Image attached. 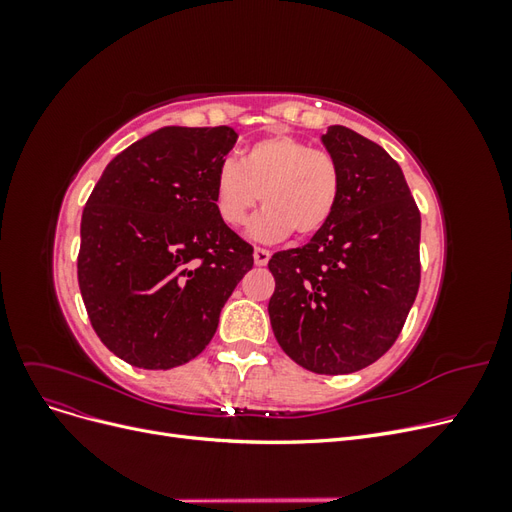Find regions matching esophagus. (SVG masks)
Here are the masks:
<instances>
[{"instance_id":"1","label":"esophagus","mask_w":512,"mask_h":512,"mask_svg":"<svg viewBox=\"0 0 512 512\" xmlns=\"http://www.w3.org/2000/svg\"><path fill=\"white\" fill-rule=\"evenodd\" d=\"M269 258H271V252L265 250V247H254V262L258 267H265Z\"/></svg>"}]
</instances>
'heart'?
<instances>
[{"instance_id": "heart-1", "label": "heart", "mask_w": 512, "mask_h": 512, "mask_svg": "<svg viewBox=\"0 0 512 512\" xmlns=\"http://www.w3.org/2000/svg\"><path fill=\"white\" fill-rule=\"evenodd\" d=\"M250 235L282 239L294 230L312 237L329 224L342 198V168L333 153L292 134H275L245 149L241 162L224 160L213 200L226 226H241L260 203Z\"/></svg>"}]
</instances>
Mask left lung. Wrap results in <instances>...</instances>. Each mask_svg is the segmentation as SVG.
<instances>
[{"instance_id": "1", "label": "left lung", "mask_w": 512, "mask_h": 512, "mask_svg": "<svg viewBox=\"0 0 512 512\" xmlns=\"http://www.w3.org/2000/svg\"><path fill=\"white\" fill-rule=\"evenodd\" d=\"M322 143L342 168V198L312 241L271 256L277 344L314 374H352L399 337L421 284V213L399 164L344 126Z\"/></svg>"}]
</instances>
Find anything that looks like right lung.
Here are the masks:
<instances>
[{"label": "right lung", "mask_w": 512, "mask_h": 512, "mask_svg": "<svg viewBox=\"0 0 512 512\" xmlns=\"http://www.w3.org/2000/svg\"><path fill=\"white\" fill-rule=\"evenodd\" d=\"M237 132L168 126L121 151L87 198L76 260L100 342L143 369L192 361L254 267L252 245L213 200Z\"/></svg>", "instance_id": "1"}]
</instances>
